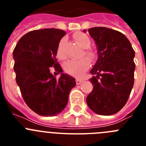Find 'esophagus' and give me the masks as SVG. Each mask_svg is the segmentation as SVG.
I'll list each match as a JSON object with an SVG mask.
<instances>
[{
    "instance_id": "obj_1",
    "label": "esophagus",
    "mask_w": 146,
    "mask_h": 146,
    "mask_svg": "<svg viewBox=\"0 0 146 146\" xmlns=\"http://www.w3.org/2000/svg\"><path fill=\"white\" fill-rule=\"evenodd\" d=\"M82 81H83L82 80L78 79V78H77V79H76V83H77V85H79V84H80Z\"/></svg>"
}]
</instances>
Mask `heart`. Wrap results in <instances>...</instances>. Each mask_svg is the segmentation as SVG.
<instances>
[{"label": "heart", "instance_id": "1", "mask_svg": "<svg viewBox=\"0 0 146 146\" xmlns=\"http://www.w3.org/2000/svg\"><path fill=\"white\" fill-rule=\"evenodd\" d=\"M73 37L76 42L80 45V47L84 49L82 56H86L91 61H94L96 60L97 58V53L95 50L90 48L91 41L87 35L82 32H77L73 35ZM64 44L65 39L62 38L58 46L57 56L60 59L65 58V55L64 53ZM87 59L83 58L79 60H72L67 61L64 65V72L73 77H82L90 67V61Z\"/></svg>", "mask_w": 146, "mask_h": 146}]
</instances>
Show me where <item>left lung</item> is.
Returning <instances> with one entry per match:
<instances>
[{"mask_svg": "<svg viewBox=\"0 0 146 146\" xmlns=\"http://www.w3.org/2000/svg\"><path fill=\"white\" fill-rule=\"evenodd\" d=\"M86 32V31H84ZM98 49V60L91 71L94 85L86 102L102 115L118 113L124 107L134 85L135 51L121 32L104 27L88 29Z\"/></svg>", "mask_w": 146, "mask_h": 146, "instance_id": "left-lung-1", "label": "left lung"}]
</instances>
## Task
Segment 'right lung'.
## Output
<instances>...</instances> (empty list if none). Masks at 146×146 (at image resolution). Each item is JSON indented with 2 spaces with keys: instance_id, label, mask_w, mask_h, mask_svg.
<instances>
[{
  "instance_id": "obj_1",
  "label": "right lung",
  "mask_w": 146,
  "mask_h": 146,
  "mask_svg": "<svg viewBox=\"0 0 146 146\" xmlns=\"http://www.w3.org/2000/svg\"><path fill=\"white\" fill-rule=\"evenodd\" d=\"M66 35L63 30L48 28L28 32L18 41L14 49V70L25 102L35 113L43 116H54L65 108L69 94L75 86L73 77L62 74L57 61V48Z\"/></svg>"
}]
</instances>
